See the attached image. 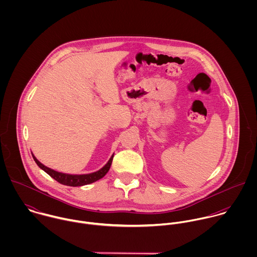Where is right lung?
<instances>
[{"mask_svg":"<svg viewBox=\"0 0 257 257\" xmlns=\"http://www.w3.org/2000/svg\"><path fill=\"white\" fill-rule=\"evenodd\" d=\"M36 163L37 165L43 170L45 171L49 176H51L53 179H55L57 182L63 185H67V186H83V185H87V184L93 183L101 178H103L109 171L110 165H111V161H112V157L113 155L110 158V160L108 161V163L99 171L91 173V174H84V175H70V174H64V173H60L57 171H54L46 166H44L43 164H41L37 158L35 157V155H33Z\"/></svg>","mask_w":257,"mask_h":257,"instance_id":"obj_1","label":"right lung"}]
</instances>
